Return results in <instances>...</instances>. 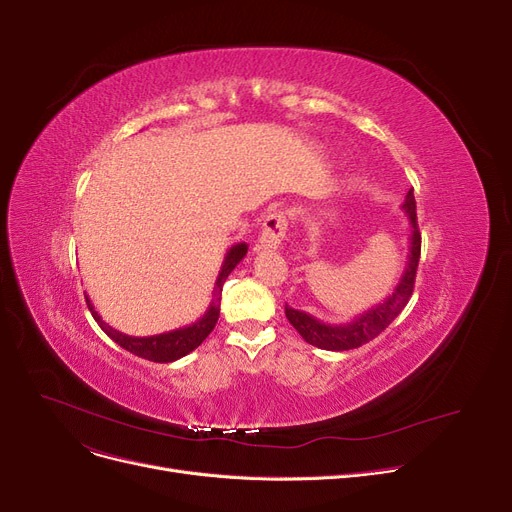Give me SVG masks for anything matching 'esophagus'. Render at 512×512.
I'll return each mask as SVG.
<instances>
[{"instance_id": "1", "label": "esophagus", "mask_w": 512, "mask_h": 512, "mask_svg": "<svg viewBox=\"0 0 512 512\" xmlns=\"http://www.w3.org/2000/svg\"><path fill=\"white\" fill-rule=\"evenodd\" d=\"M288 230V218L286 213L280 209L270 211L263 218V228H261V236L257 240V251H270V249H278L282 245V240L286 236Z\"/></svg>"}]
</instances>
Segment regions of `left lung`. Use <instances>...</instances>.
I'll return each mask as SVG.
<instances>
[{"mask_svg": "<svg viewBox=\"0 0 512 512\" xmlns=\"http://www.w3.org/2000/svg\"><path fill=\"white\" fill-rule=\"evenodd\" d=\"M405 209L409 224H411V247H409V261H407V270L402 274L398 286L390 294L388 299H384L380 305H375L367 309L365 313L357 315L353 321L340 326L324 324V321L315 319L313 315L292 309L286 305V317L292 324V328L297 330L305 342L324 348V351H351V348H359L361 344L373 340L375 336H380L392 321L400 315V311L407 307L413 286H415V274H417V265H419V255H421V234L417 226V211H415V195L413 188L407 193Z\"/></svg>", "mask_w": 512, "mask_h": 512, "instance_id": "left-lung-1", "label": "left lung"}]
</instances>
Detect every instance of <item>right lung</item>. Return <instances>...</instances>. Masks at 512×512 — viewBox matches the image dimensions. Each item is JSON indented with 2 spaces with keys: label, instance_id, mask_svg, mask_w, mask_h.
<instances>
[{
  "label": "right lung",
  "instance_id": "add662e5",
  "mask_svg": "<svg viewBox=\"0 0 512 512\" xmlns=\"http://www.w3.org/2000/svg\"><path fill=\"white\" fill-rule=\"evenodd\" d=\"M247 242H238L234 245L222 263V270L218 280H215V288H213V301L209 305V309L205 311V315L201 319H197L195 324L186 326V328H178L172 332H164V334H155V336H128L122 334L118 330H114L110 324H105L101 319V315L95 311L93 303L87 297V307L91 311V315L95 317V321L99 324V328L110 336L114 342H118L122 348H126L128 353L137 355L141 359L153 361V363H172L184 355H188L195 348L211 334V330L218 324V317H220V301H222V286L226 282V278L230 276V272L234 267L242 261V257L247 255Z\"/></svg>",
  "mask_w": 512,
  "mask_h": 512
}]
</instances>
